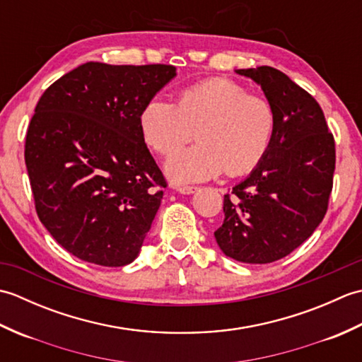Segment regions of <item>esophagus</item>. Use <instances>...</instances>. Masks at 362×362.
<instances>
[{"label": "esophagus", "instance_id": "obj_1", "mask_svg": "<svg viewBox=\"0 0 362 362\" xmlns=\"http://www.w3.org/2000/svg\"><path fill=\"white\" fill-rule=\"evenodd\" d=\"M177 191H179L180 194H193L197 191L196 187H187V185H182V187H177Z\"/></svg>", "mask_w": 362, "mask_h": 362}]
</instances>
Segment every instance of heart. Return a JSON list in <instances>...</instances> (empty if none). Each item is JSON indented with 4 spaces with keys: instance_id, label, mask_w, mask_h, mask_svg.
Segmentation results:
<instances>
[{
    "instance_id": "heart-1",
    "label": "heart",
    "mask_w": 362,
    "mask_h": 362,
    "mask_svg": "<svg viewBox=\"0 0 362 362\" xmlns=\"http://www.w3.org/2000/svg\"><path fill=\"white\" fill-rule=\"evenodd\" d=\"M151 148L168 156L192 139L202 141L166 161L175 182H201L226 169L230 177L250 173L264 158L275 132V112L267 99L249 95L240 83L210 79L188 87L177 104L153 98L140 117Z\"/></svg>"
}]
</instances>
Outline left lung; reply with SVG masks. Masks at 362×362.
Masks as SVG:
<instances>
[{
	"label": "left lung",
	"instance_id": "1",
	"mask_svg": "<svg viewBox=\"0 0 362 362\" xmlns=\"http://www.w3.org/2000/svg\"><path fill=\"white\" fill-rule=\"evenodd\" d=\"M261 87L275 112L264 158L224 196L214 238L224 255L266 264L289 255L324 219L333 188L334 138L317 104L272 66L235 70Z\"/></svg>",
	"mask_w": 362,
	"mask_h": 362
}]
</instances>
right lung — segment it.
I'll return each instance as SVG.
<instances>
[{
  "instance_id": "obj_1",
  "label": "right lung",
  "mask_w": 362,
  "mask_h": 362,
  "mask_svg": "<svg viewBox=\"0 0 362 362\" xmlns=\"http://www.w3.org/2000/svg\"><path fill=\"white\" fill-rule=\"evenodd\" d=\"M175 74L173 65L87 62L37 103L25 146L35 210L74 257L119 267L140 253L166 187L140 117Z\"/></svg>"
}]
</instances>
